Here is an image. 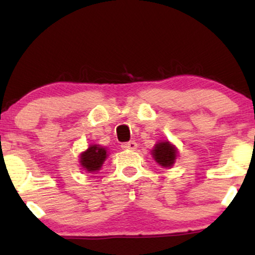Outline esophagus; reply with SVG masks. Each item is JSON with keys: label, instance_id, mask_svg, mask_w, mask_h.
<instances>
[{"label": "esophagus", "instance_id": "obj_1", "mask_svg": "<svg viewBox=\"0 0 255 255\" xmlns=\"http://www.w3.org/2000/svg\"><path fill=\"white\" fill-rule=\"evenodd\" d=\"M122 148H123V149H131V151H134V149L137 148V142H135V141L124 142V144H122Z\"/></svg>", "mask_w": 255, "mask_h": 255}]
</instances>
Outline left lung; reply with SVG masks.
<instances>
[{
    "label": "left lung",
    "mask_w": 255,
    "mask_h": 255,
    "mask_svg": "<svg viewBox=\"0 0 255 255\" xmlns=\"http://www.w3.org/2000/svg\"><path fill=\"white\" fill-rule=\"evenodd\" d=\"M152 153L155 161L162 167H170L175 161L176 149L169 144V141H161L156 144Z\"/></svg>",
    "instance_id": "obj_1"
}]
</instances>
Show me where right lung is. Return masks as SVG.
<instances>
[{
  "mask_svg": "<svg viewBox=\"0 0 255 255\" xmlns=\"http://www.w3.org/2000/svg\"><path fill=\"white\" fill-rule=\"evenodd\" d=\"M107 158V149L100 147L97 145L89 146L86 152L81 154V165L83 168L88 172H97L100 170L101 166L103 165L104 160Z\"/></svg>",
  "mask_w": 255,
  "mask_h": 255,
  "instance_id": "add662e5",
  "label": "right lung"
}]
</instances>
